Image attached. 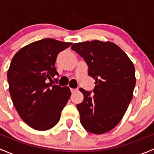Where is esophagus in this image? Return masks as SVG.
Here are the masks:
<instances>
[{
	"mask_svg": "<svg viewBox=\"0 0 154 154\" xmlns=\"http://www.w3.org/2000/svg\"><path fill=\"white\" fill-rule=\"evenodd\" d=\"M70 89H71V93H74V92H75V91H77V88H70Z\"/></svg>",
	"mask_w": 154,
	"mask_h": 154,
	"instance_id": "1",
	"label": "esophagus"
}]
</instances>
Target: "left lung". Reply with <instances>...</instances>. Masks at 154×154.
<instances>
[{"mask_svg":"<svg viewBox=\"0 0 154 154\" xmlns=\"http://www.w3.org/2000/svg\"><path fill=\"white\" fill-rule=\"evenodd\" d=\"M76 51L88 65V76L95 80L94 94L80 88L84 98L77 105L83 127L103 134L121 122L133 98L136 86L133 63L117 45L94 40L74 43Z\"/></svg>","mask_w":154,"mask_h":154,"instance_id":"left-lung-1","label":"left lung"}]
</instances>
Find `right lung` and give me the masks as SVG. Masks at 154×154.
Wrapping results in <instances>:
<instances>
[{
    "label": "right lung",
    "mask_w": 154,
    "mask_h": 154,
    "mask_svg": "<svg viewBox=\"0 0 154 154\" xmlns=\"http://www.w3.org/2000/svg\"><path fill=\"white\" fill-rule=\"evenodd\" d=\"M71 45L44 38L24 46L12 58L7 72L11 98L21 119L34 130L54 127L69 100V87L48 81L58 75L55 63L59 53Z\"/></svg>",
    "instance_id": "1"
}]
</instances>
